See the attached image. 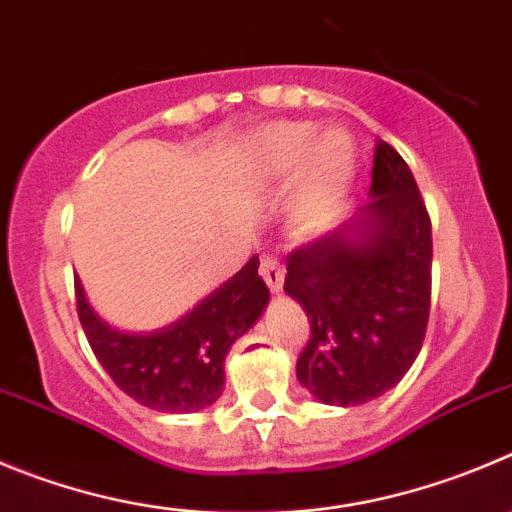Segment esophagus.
<instances>
[{
    "label": "esophagus",
    "instance_id": "obj_1",
    "mask_svg": "<svg viewBox=\"0 0 512 512\" xmlns=\"http://www.w3.org/2000/svg\"><path fill=\"white\" fill-rule=\"evenodd\" d=\"M260 275H262V280H265L267 288H270L272 293H280V290H283L285 267H283V262L278 260V257H272V255L262 257Z\"/></svg>",
    "mask_w": 512,
    "mask_h": 512
}]
</instances>
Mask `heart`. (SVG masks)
Returning a JSON list of instances; mask_svg holds the SVG:
<instances>
[{
	"instance_id": "obj_1",
	"label": "heart",
	"mask_w": 512,
	"mask_h": 512,
	"mask_svg": "<svg viewBox=\"0 0 512 512\" xmlns=\"http://www.w3.org/2000/svg\"><path fill=\"white\" fill-rule=\"evenodd\" d=\"M315 137L308 121H278L255 133L250 159L262 176H288L303 164L295 186L293 217L308 232L326 229L341 214L353 179V143L338 128Z\"/></svg>"
}]
</instances>
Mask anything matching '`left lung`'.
<instances>
[{
    "label": "left lung",
    "instance_id": "8db88e82",
    "mask_svg": "<svg viewBox=\"0 0 512 512\" xmlns=\"http://www.w3.org/2000/svg\"><path fill=\"white\" fill-rule=\"evenodd\" d=\"M371 202L288 257L285 293L310 338L298 381L323 404L358 407L399 384L419 356L432 300V219L407 161L376 143Z\"/></svg>",
    "mask_w": 512,
    "mask_h": 512
}]
</instances>
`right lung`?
<instances>
[{
    "instance_id": "1",
    "label": "right lung",
    "mask_w": 512,
    "mask_h": 512,
    "mask_svg": "<svg viewBox=\"0 0 512 512\" xmlns=\"http://www.w3.org/2000/svg\"><path fill=\"white\" fill-rule=\"evenodd\" d=\"M252 257L234 278L171 326L154 333H123L88 305L80 280L75 303L85 338L121 391L164 414L199 412L224 389V356L265 310L270 290Z\"/></svg>"
}]
</instances>
